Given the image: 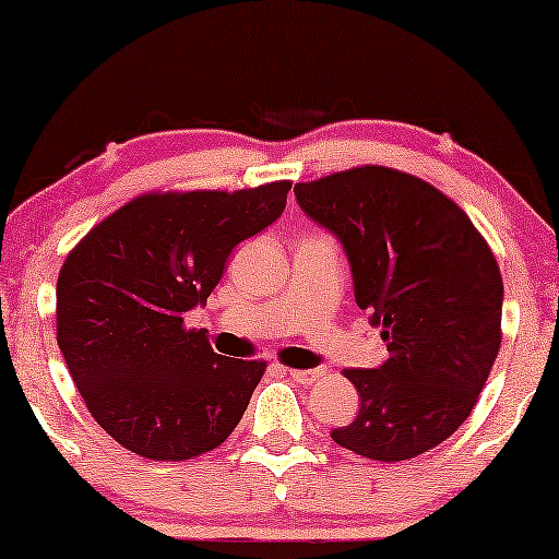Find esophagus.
<instances>
[{
    "mask_svg": "<svg viewBox=\"0 0 559 559\" xmlns=\"http://www.w3.org/2000/svg\"><path fill=\"white\" fill-rule=\"evenodd\" d=\"M287 377L295 379L297 384L310 386V384H316V381L323 379V371H318V369H289Z\"/></svg>",
    "mask_w": 559,
    "mask_h": 559,
    "instance_id": "1",
    "label": "esophagus"
}]
</instances>
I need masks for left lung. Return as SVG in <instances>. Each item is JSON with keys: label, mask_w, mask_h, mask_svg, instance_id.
Returning a JSON list of instances; mask_svg holds the SVG:
<instances>
[{"label": "left lung", "mask_w": 559, "mask_h": 559, "mask_svg": "<svg viewBox=\"0 0 559 559\" xmlns=\"http://www.w3.org/2000/svg\"><path fill=\"white\" fill-rule=\"evenodd\" d=\"M295 198L338 236L356 305L389 350L379 369L343 371L361 409L331 438L384 463L438 448L468 419L501 346L493 251L445 193L392 167L297 182Z\"/></svg>", "instance_id": "1"}]
</instances>
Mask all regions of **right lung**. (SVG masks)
I'll list each match as a JSON object with an SVG mask.
<instances>
[{
  "mask_svg": "<svg viewBox=\"0 0 559 559\" xmlns=\"http://www.w3.org/2000/svg\"><path fill=\"white\" fill-rule=\"evenodd\" d=\"M289 180L247 190L147 193L83 236L58 274V346L98 425L150 461L218 448L266 361L224 358L182 325L234 247L280 218Z\"/></svg>",
  "mask_w": 559,
  "mask_h": 559,
  "instance_id": "obj_1",
  "label": "right lung"
}]
</instances>
